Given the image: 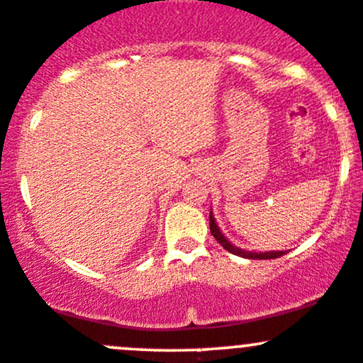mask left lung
<instances>
[{
	"mask_svg": "<svg viewBox=\"0 0 363 363\" xmlns=\"http://www.w3.org/2000/svg\"><path fill=\"white\" fill-rule=\"evenodd\" d=\"M209 228H211V233L214 239L218 240L221 245H223V249H227L228 252H232V255L235 256H240V258H247V259H275V258H280V256L286 255V251H267V252H261V251H245V249H240L237 247V245H233L230 240L225 237V233L221 232L220 227H218L216 220H214L213 216V211L209 213Z\"/></svg>",
	"mask_w": 363,
	"mask_h": 363,
	"instance_id": "8db88e82",
	"label": "left lung"
}]
</instances>
